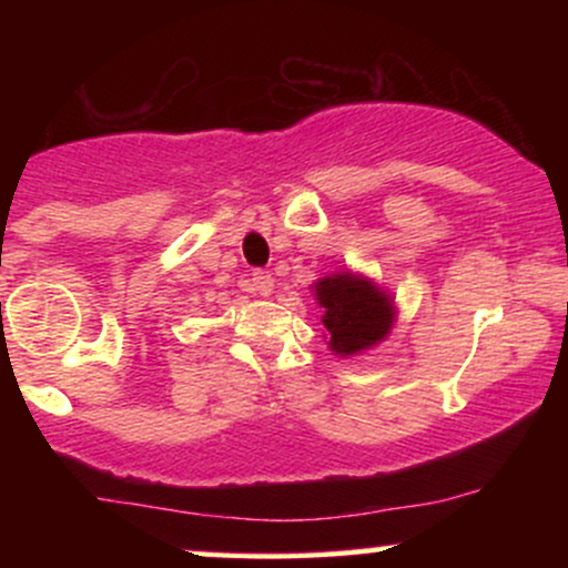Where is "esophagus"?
Masks as SVG:
<instances>
[{"mask_svg": "<svg viewBox=\"0 0 568 568\" xmlns=\"http://www.w3.org/2000/svg\"><path fill=\"white\" fill-rule=\"evenodd\" d=\"M251 285L253 291L262 293V296H272V291H275V277H272L270 272H253Z\"/></svg>", "mask_w": 568, "mask_h": 568, "instance_id": "1", "label": "esophagus"}]
</instances>
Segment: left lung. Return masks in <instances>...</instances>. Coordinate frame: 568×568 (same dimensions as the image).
Here are the masks:
<instances>
[{"label":"left lung","instance_id":"left-lung-1","mask_svg":"<svg viewBox=\"0 0 568 568\" xmlns=\"http://www.w3.org/2000/svg\"><path fill=\"white\" fill-rule=\"evenodd\" d=\"M312 291L323 310V336L328 338V349L336 357H355L374 349L393 331L397 317L395 298L366 275L338 270L312 283Z\"/></svg>","mask_w":568,"mask_h":568}]
</instances>
